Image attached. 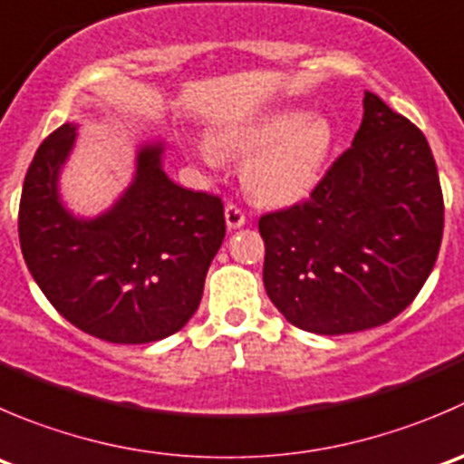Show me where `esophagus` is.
<instances>
[{
	"instance_id": "obj_1",
	"label": "esophagus",
	"mask_w": 464,
	"mask_h": 464,
	"mask_svg": "<svg viewBox=\"0 0 464 464\" xmlns=\"http://www.w3.org/2000/svg\"><path fill=\"white\" fill-rule=\"evenodd\" d=\"M224 219H227V227L233 228V231L240 227H245V222H246L245 213H242V210L233 204H227V208H224Z\"/></svg>"
}]
</instances>
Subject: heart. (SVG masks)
Listing matches in <instances>:
<instances>
[{"instance_id":"obj_1","label":"heart","mask_w":464,"mask_h":464,"mask_svg":"<svg viewBox=\"0 0 464 464\" xmlns=\"http://www.w3.org/2000/svg\"><path fill=\"white\" fill-rule=\"evenodd\" d=\"M335 145V129L326 115L304 108H274L256 118L222 127L215 136L190 142L192 151L215 168L219 152L246 159L242 181L256 201L287 208L308 199L324 179Z\"/></svg>"}]
</instances>
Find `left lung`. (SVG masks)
<instances>
[{
	"label": "left lung",
	"instance_id": "8db88e82",
	"mask_svg": "<svg viewBox=\"0 0 464 464\" xmlns=\"http://www.w3.org/2000/svg\"><path fill=\"white\" fill-rule=\"evenodd\" d=\"M361 129L304 204L260 218L263 283L296 328L367 331L411 305L438 258L444 201L424 133L374 92Z\"/></svg>",
	"mask_w": 464,
	"mask_h": 464
}]
</instances>
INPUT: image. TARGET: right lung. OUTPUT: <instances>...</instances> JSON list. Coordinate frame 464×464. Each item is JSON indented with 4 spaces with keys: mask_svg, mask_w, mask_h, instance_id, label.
Here are the masks:
<instances>
[{
    "mask_svg": "<svg viewBox=\"0 0 464 464\" xmlns=\"http://www.w3.org/2000/svg\"><path fill=\"white\" fill-rule=\"evenodd\" d=\"M79 124L65 122L35 151L20 199V246L31 276L70 324L115 344H147L181 331L199 308L222 246V199L165 174V142L138 145L133 177L97 215H76L61 172Z\"/></svg>",
    "mask_w": 464,
    "mask_h": 464,
    "instance_id": "1",
    "label": "right lung"
}]
</instances>
